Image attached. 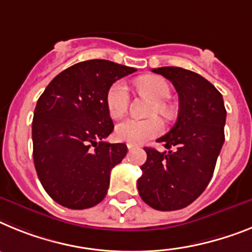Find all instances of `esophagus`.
I'll return each mask as SVG.
<instances>
[{
  "instance_id": "34e87169",
  "label": "esophagus",
  "mask_w": 252,
  "mask_h": 252,
  "mask_svg": "<svg viewBox=\"0 0 252 252\" xmlns=\"http://www.w3.org/2000/svg\"><path fill=\"white\" fill-rule=\"evenodd\" d=\"M126 147H128V150H130V148L134 147V144H132V143H126Z\"/></svg>"
}]
</instances>
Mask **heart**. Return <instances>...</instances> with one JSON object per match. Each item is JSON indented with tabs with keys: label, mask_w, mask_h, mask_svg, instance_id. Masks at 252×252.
<instances>
[{
	"label": "heart",
	"mask_w": 252,
	"mask_h": 252,
	"mask_svg": "<svg viewBox=\"0 0 252 252\" xmlns=\"http://www.w3.org/2000/svg\"><path fill=\"white\" fill-rule=\"evenodd\" d=\"M137 87L139 91L147 94L152 99L156 100L153 108V114H161L163 117L171 115V109L167 101L171 96L170 85L163 78L158 76H144L137 81ZM130 95L124 81L118 80L106 91L105 105L106 110L111 118H122L128 111ZM165 129V124L159 118H152L150 120H139L134 118L123 120L115 128V137L118 141L126 143L139 144L150 141L159 135Z\"/></svg>",
	"instance_id": "b5f03b06"
}]
</instances>
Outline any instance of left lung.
Listing matches in <instances>:
<instances>
[{
  "mask_svg": "<svg viewBox=\"0 0 252 252\" xmlns=\"http://www.w3.org/2000/svg\"><path fill=\"white\" fill-rule=\"evenodd\" d=\"M152 72L171 81L179 94L178 120L157 142L168 151L146 147L137 188L142 200L157 211L191 204L213 176L224 142L227 111L220 93L200 74L180 67Z\"/></svg>",
  "mask_w": 252,
  "mask_h": 252,
  "instance_id": "1",
  "label": "left lung"
}]
</instances>
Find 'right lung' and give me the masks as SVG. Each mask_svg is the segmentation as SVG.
I'll list each match as a JSON object with an SVG mask.
<instances>
[{
  "label": "right lung",
  "mask_w": 252,
  "mask_h": 252,
  "mask_svg": "<svg viewBox=\"0 0 252 252\" xmlns=\"http://www.w3.org/2000/svg\"><path fill=\"white\" fill-rule=\"evenodd\" d=\"M135 71L110 61H85L56 76L39 97L32 157L41 185L58 204L86 209L106 195L111 168L128 148L104 141L114 129L105 95L111 84Z\"/></svg>",
  "instance_id": "add662e5"
}]
</instances>
